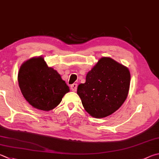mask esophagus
<instances>
[{
    "mask_svg": "<svg viewBox=\"0 0 159 159\" xmlns=\"http://www.w3.org/2000/svg\"><path fill=\"white\" fill-rule=\"evenodd\" d=\"M77 87H78V85L76 84V83H74V84L71 85L70 88L73 92H76V89H77Z\"/></svg>",
    "mask_w": 159,
    "mask_h": 159,
    "instance_id": "34e87169",
    "label": "esophagus"
}]
</instances>
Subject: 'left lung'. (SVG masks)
<instances>
[{
	"mask_svg": "<svg viewBox=\"0 0 159 159\" xmlns=\"http://www.w3.org/2000/svg\"><path fill=\"white\" fill-rule=\"evenodd\" d=\"M131 74L129 69L109 57L100 58L79 85L77 94L92 117L103 118L119 109L127 98Z\"/></svg>",
	"mask_w": 159,
	"mask_h": 159,
	"instance_id": "1",
	"label": "left lung"
}]
</instances>
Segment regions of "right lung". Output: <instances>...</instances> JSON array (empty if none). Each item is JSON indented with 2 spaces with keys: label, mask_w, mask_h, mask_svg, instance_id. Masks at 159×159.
Here are the masks:
<instances>
[{
  "label": "right lung",
  "mask_w": 159,
  "mask_h": 159,
  "mask_svg": "<svg viewBox=\"0 0 159 159\" xmlns=\"http://www.w3.org/2000/svg\"><path fill=\"white\" fill-rule=\"evenodd\" d=\"M23 96L34 108L49 111L61 102L70 88L53 68L48 67L44 57H34L25 61L18 74Z\"/></svg>",
  "instance_id": "1"
}]
</instances>
